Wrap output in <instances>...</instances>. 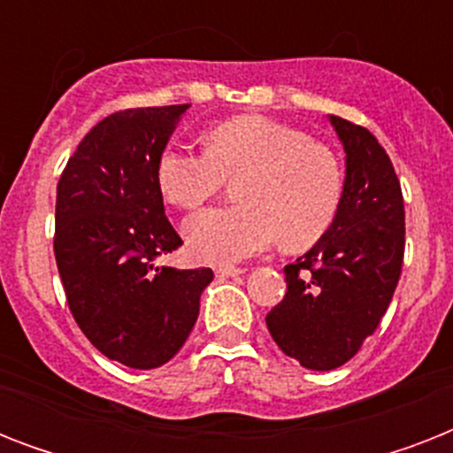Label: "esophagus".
I'll use <instances>...</instances> for the list:
<instances>
[{"mask_svg":"<svg viewBox=\"0 0 453 453\" xmlns=\"http://www.w3.org/2000/svg\"><path fill=\"white\" fill-rule=\"evenodd\" d=\"M242 273H244V270L234 268V265H219V268H216V277H219V280L237 277V275H242Z\"/></svg>","mask_w":453,"mask_h":453,"instance_id":"obj_1","label":"esophagus"}]
</instances>
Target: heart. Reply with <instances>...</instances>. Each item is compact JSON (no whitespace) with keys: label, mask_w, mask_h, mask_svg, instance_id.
Masks as SVG:
<instances>
[{"label":"heart","mask_w":453,"mask_h":453,"mask_svg":"<svg viewBox=\"0 0 453 453\" xmlns=\"http://www.w3.org/2000/svg\"><path fill=\"white\" fill-rule=\"evenodd\" d=\"M240 209H209L185 220L195 258L230 265L284 249L312 247L336 219L343 176L336 155L296 127L265 115H237L206 131V152L169 148L157 162L164 199L197 209L240 178Z\"/></svg>","instance_id":"obj_1"}]
</instances>
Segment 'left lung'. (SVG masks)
Here are the masks:
<instances>
[{"mask_svg":"<svg viewBox=\"0 0 453 453\" xmlns=\"http://www.w3.org/2000/svg\"><path fill=\"white\" fill-rule=\"evenodd\" d=\"M345 152L331 227L284 265L287 294L265 317L280 350L312 372L355 357L393 301L404 258V199L388 152L365 127L329 115Z\"/></svg>","mask_w":453,"mask_h":453,"instance_id":"8db88e82","label":"left lung"}]
</instances>
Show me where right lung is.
Instances as JSON below:
<instances>
[{
	"label": "right lung",
	"instance_id": "add662e5",
	"mask_svg": "<svg viewBox=\"0 0 453 453\" xmlns=\"http://www.w3.org/2000/svg\"><path fill=\"white\" fill-rule=\"evenodd\" d=\"M190 105L134 108L105 117L56 190V265L84 336L131 369L166 365L190 336L209 268L155 258L183 244L166 216L157 162Z\"/></svg>",
	"mask_w": 453,
	"mask_h": 453
}]
</instances>
